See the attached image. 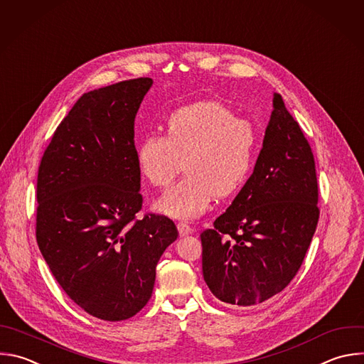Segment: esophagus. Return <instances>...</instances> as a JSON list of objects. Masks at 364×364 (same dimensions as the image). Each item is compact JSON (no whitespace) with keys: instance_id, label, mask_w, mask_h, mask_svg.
Segmentation results:
<instances>
[{"instance_id":"esophagus-1","label":"esophagus","mask_w":364,"mask_h":364,"mask_svg":"<svg viewBox=\"0 0 364 364\" xmlns=\"http://www.w3.org/2000/svg\"><path fill=\"white\" fill-rule=\"evenodd\" d=\"M177 228H178L180 235H187V234H191L194 231V228L188 223H184V221H180L177 224Z\"/></svg>"}]
</instances>
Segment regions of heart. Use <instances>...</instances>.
I'll return each instance as SVG.
<instances>
[{"label": "heart", "mask_w": 364, "mask_h": 364, "mask_svg": "<svg viewBox=\"0 0 364 364\" xmlns=\"http://www.w3.org/2000/svg\"><path fill=\"white\" fill-rule=\"evenodd\" d=\"M166 137L149 134L137 146V167L154 187H167L156 207L176 218L203 214L214 194L224 198L249 178L259 153V132L250 119L235 117L221 102L200 101L174 111Z\"/></svg>", "instance_id": "obj_1"}]
</instances>
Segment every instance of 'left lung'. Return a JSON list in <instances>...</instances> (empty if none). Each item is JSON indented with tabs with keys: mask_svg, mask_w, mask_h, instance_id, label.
I'll return each mask as SVG.
<instances>
[{
	"mask_svg": "<svg viewBox=\"0 0 364 364\" xmlns=\"http://www.w3.org/2000/svg\"><path fill=\"white\" fill-rule=\"evenodd\" d=\"M311 147L280 94L263 149L231 205L200 234L203 276L221 301L247 307L284 290L297 274L318 221Z\"/></svg>",
	"mask_w": 364,
	"mask_h": 364,
	"instance_id": "1",
	"label": "left lung"
}]
</instances>
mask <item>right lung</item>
<instances>
[{
  "label": "right lung",
  "instance_id": "right-lung-1",
  "mask_svg": "<svg viewBox=\"0 0 364 364\" xmlns=\"http://www.w3.org/2000/svg\"><path fill=\"white\" fill-rule=\"evenodd\" d=\"M151 84L140 77L82 94L38 167L40 252L67 296L107 321L130 318L147 304L156 266L178 235L163 214L137 218L134 119Z\"/></svg>",
  "mask_w": 364,
  "mask_h": 364
}]
</instances>
